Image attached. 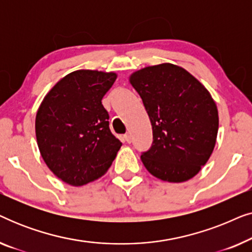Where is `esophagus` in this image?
Here are the masks:
<instances>
[{"label":"esophagus","instance_id":"34e87169","mask_svg":"<svg viewBox=\"0 0 252 252\" xmlns=\"http://www.w3.org/2000/svg\"><path fill=\"white\" fill-rule=\"evenodd\" d=\"M124 139H125V141L126 142H130V135L129 134H125V135H124Z\"/></svg>","mask_w":252,"mask_h":252}]
</instances>
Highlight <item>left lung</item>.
I'll use <instances>...</instances> for the list:
<instances>
[{"mask_svg": "<svg viewBox=\"0 0 252 252\" xmlns=\"http://www.w3.org/2000/svg\"><path fill=\"white\" fill-rule=\"evenodd\" d=\"M129 82L142 98L153 127V146L141 160L154 177L187 181L201 171L216 146L218 109L208 89L178 65L134 72Z\"/></svg>", "mask_w": 252, "mask_h": 252, "instance_id": "1", "label": "left lung"}]
</instances>
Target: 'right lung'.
Instances as JSON below:
<instances>
[{"label":"right lung","mask_w":252,"mask_h":252,"mask_svg":"<svg viewBox=\"0 0 252 252\" xmlns=\"http://www.w3.org/2000/svg\"><path fill=\"white\" fill-rule=\"evenodd\" d=\"M115 72L78 70L44 96L35 118L37 147L44 163L62 181L84 186L111 166L122 142L109 128L103 96Z\"/></svg>","instance_id":"obj_1"}]
</instances>
